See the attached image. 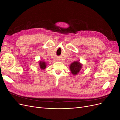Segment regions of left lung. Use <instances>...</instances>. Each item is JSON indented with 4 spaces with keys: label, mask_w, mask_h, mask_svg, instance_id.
I'll use <instances>...</instances> for the list:
<instances>
[{
    "label": "left lung",
    "mask_w": 120,
    "mask_h": 120,
    "mask_svg": "<svg viewBox=\"0 0 120 120\" xmlns=\"http://www.w3.org/2000/svg\"><path fill=\"white\" fill-rule=\"evenodd\" d=\"M82 65L78 61H75L70 65V70L72 74L75 75H77L79 71L81 70Z\"/></svg>",
    "instance_id": "1"
}]
</instances>
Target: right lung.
<instances>
[{
  "label": "right lung",
  "instance_id": "1",
  "mask_svg": "<svg viewBox=\"0 0 120 120\" xmlns=\"http://www.w3.org/2000/svg\"><path fill=\"white\" fill-rule=\"evenodd\" d=\"M39 66L40 68H41L42 70H43L46 68V64H45V63L43 62V61H39Z\"/></svg>",
  "mask_w": 120,
  "mask_h": 120
}]
</instances>
